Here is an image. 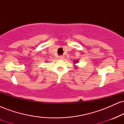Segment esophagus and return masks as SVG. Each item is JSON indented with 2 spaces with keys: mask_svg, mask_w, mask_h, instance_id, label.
Masks as SVG:
<instances>
[{
  "mask_svg": "<svg viewBox=\"0 0 124 124\" xmlns=\"http://www.w3.org/2000/svg\"><path fill=\"white\" fill-rule=\"evenodd\" d=\"M64 56H59V59H63Z\"/></svg>",
  "mask_w": 124,
  "mask_h": 124,
  "instance_id": "esophagus-1",
  "label": "esophagus"
}]
</instances>
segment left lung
<instances>
[{
  "mask_svg": "<svg viewBox=\"0 0 124 124\" xmlns=\"http://www.w3.org/2000/svg\"><path fill=\"white\" fill-rule=\"evenodd\" d=\"M73 63H74L73 65H74V66H75V68H78V66H76V65H75V64L78 63V61H75V62H73Z\"/></svg>",
  "mask_w": 124,
  "mask_h": 124,
  "instance_id": "8db88e82",
  "label": "left lung"
}]
</instances>
